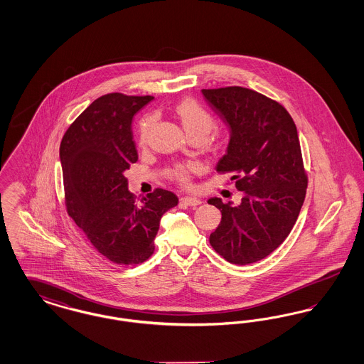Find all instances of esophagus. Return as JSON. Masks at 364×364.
Listing matches in <instances>:
<instances>
[{
    "instance_id": "esophagus-1",
    "label": "esophagus",
    "mask_w": 364,
    "mask_h": 364,
    "mask_svg": "<svg viewBox=\"0 0 364 364\" xmlns=\"http://www.w3.org/2000/svg\"><path fill=\"white\" fill-rule=\"evenodd\" d=\"M180 202L183 203V205H186V206H199L202 202H200V199H198V198H192V196H184V198H181L180 199Z\"/></svg>"
}]
</instances>
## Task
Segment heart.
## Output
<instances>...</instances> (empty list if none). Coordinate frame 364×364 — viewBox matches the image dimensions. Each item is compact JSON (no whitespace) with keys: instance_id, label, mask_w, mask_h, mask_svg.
I'll return each instance as SVG.
<instances>
[{"instance_id":"heart-1","label":"heart","mask_w":364,"mask_h":364,"mask_svg":"<svg viewBox=\"0 0 364 364\" xmlns=\"http://www.w3.org/2000/svg\"><path fill=\"white\" fill-rule=\"evenodd\" d=\"M174 113L178 117V120L181 122L183 128L186 129V132L188 134L190 138L191 136L206 138L214 127V120H213L211 114L196 101H193L191 98L183 100L176 105ZM153 122H154L153 116H147V117L141 119V122L139 124V143L140 144H144L147 141V136L153 127ZM188 172H190V166L180 165V166L174 168L173 177L181 184H187L188 178H190Z\"/></svg>"}]
</instances>
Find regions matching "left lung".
Wrapping results in <instances>:
<instances>
[{"label":"left lung","mask_w":364,"mask_h":364,"mask_svg":"<svg viewBox=\"0 0 364 364\" xmlns=\"http://www.w3.org/2000/svg\"><path fill=\"white\" fill-rule=\"evenodd\" d=\"M202 95L229 131L217 172L235 174L232 180L242 191L237 206L208 199L223 214L210 244L230 263H254L287 239L306 198L297 129L284 106L254 90L203 88Z\"/></svg>","instance_id":"obj_1"}]
</instances>
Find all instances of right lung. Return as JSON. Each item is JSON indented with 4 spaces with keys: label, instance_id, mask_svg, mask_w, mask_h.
<instances>
[{
    "label": "right lung",
    "instance_id": "1",
    "mask_svg": "<svg viewBox=\"0 0 364 364\" xmlns=\"http://www.w3.org/2000/svg\"><path fill=\"white\" fill-rule=\"evenodd\" d=\"M154 97L119 92L95 100L73 122L60 146L68 214L105 258L138 264L151 257L162 215L178 203L158 190L135 200L125 171L138 161L132 120Z\"/></svg>",
    "mask_w": 364,
    "mask_h": 364
}]
</instances>
